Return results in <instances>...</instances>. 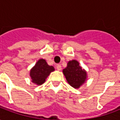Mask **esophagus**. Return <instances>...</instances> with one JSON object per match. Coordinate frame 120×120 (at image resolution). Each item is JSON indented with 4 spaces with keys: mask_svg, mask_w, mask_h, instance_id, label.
<instances>
[{
    "mask_svg": "<svg viewBox=\"0 0 120 120\" xmlns=\"http://www.w3.org/2000/svg\"><path fill=\"white\" fill-rule=\"evenodd\" d=\"M56 68L57 69V70L58 71H60L62 69V66H61L60 64H57V65H56Z\"/></svg>",
    "mask_w": 120,
    "mask_h": 120,
    "instance_id": "34e87169",
    "label": "esophagus"
}]
</instances>
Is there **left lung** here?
<instances>
[{"label": "left lung", "instance_id": "obj_1", "mask_svg": "<svg viewBox=\"0 0 120 120\" xmlns=\"http://www.w3.org/2000/svg\"><path fill=\"white\" fill-rule=\"evenodd\" d=\"M63 73L69 84L75 89L79 88L87 79V72L75 60L68 63V66L63 69Z\"/></svg>", "mask_w": 120, "mask_h": 120}]
</instances>
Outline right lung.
<instances>
[{"label": "right lung", "instance_id": "1", "mask_svg": "<svg viewBox=\"0 0 120 120\" xmlns=\"http://www.w3.org/2000/svg\"><path fill=\"white\" fill-rule=\"evenodd\" d=\"M54 71V68L48 65L44 59H40L30 71L31 82L38 86H40L44 83L47 76Z\"/></svg>", "mask_w": 120, "mask_h": 120}]
</instances>
